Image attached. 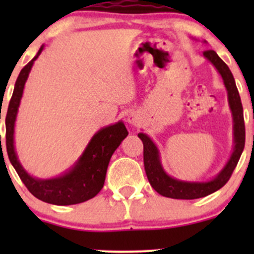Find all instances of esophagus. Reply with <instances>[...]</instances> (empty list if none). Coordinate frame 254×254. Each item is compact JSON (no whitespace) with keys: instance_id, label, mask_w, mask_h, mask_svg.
Segmentation results:
<instances>
[{"instance_id":"obj_1","label":"esophagus","mask_w":254,"mask_h":254,"mask_svg":"<svg viewBox=\"0 0 254 254\" xmlns=\"http://www.w3.org/2000/svg\"><path fill=\"white\" fill-rule=\"evenodd\" d=\"M127 122L132 125H136L137 123H139V118L135 117V115H129V117H127Z\"/></svg>"}]
</instances>
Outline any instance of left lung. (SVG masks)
Here are the masks:
<instances>
[{
  "label": "left lung",
  "mask_w": 254,
  "mask_h": 254,
  "mask_svg": "<svg viewBox=\"0 0 254 254\" xmlns=\"http://www.w3.org/2000/svg\"><path fill=\"white\" fill-rule=\"evenodd\" d=\"M203 55L207 60L216 67L219 73L224 79V84L227 89V97H229L230 109L232 112V119H234V141L235 147L231 157L227 161L226 166L221 170L214 179L209 182H184L179 179L172 178L163 171L162 165L160 161V153H158L157 146L153 143L152 140L143 132H140L137 136L141 139L143 143V165H145V172L147 176L151 187L157 191L158 194L167 198L172 199H198L209 195L214 191L219 190L220 188L227 183L231 177L232 172L236 168L238 160H240L242 151L245 148L246 130L245 120H243V108L241 103L240 94H238L235 78L230 71L229 66L219 58L214 50L204 51Z\"/></svg>",
  "instance_id": "1"
}]
</instances>
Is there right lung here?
<instances>
[{
    "mask_svg": "<svg viewBox=\"0 0 254 254\" xmlns=\"http://www.w3.org/2000/svg\"><path fill=\"white\" fill-rule=\"evenodd\" d=\"M43 48L44 47L40 48L37 56L22 68L14 84V91L6 114L7 153L19 178L35 198L54 205H72L89 200L101 191L112 155L129 132L122 122L109 125L94 134L75 166L65 175L51 179H39L28 175L18 161L14 150V123L25 81Z\"/></svg>",
    "mask_w": 254,
    "mask_h": 254,
    "instance_id": "1",
    "label": "right lung"
}]
</instances>
